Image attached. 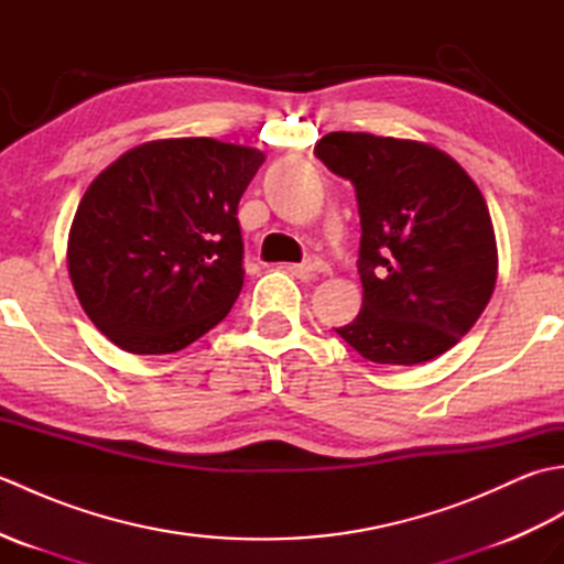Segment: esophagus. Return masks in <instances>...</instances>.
<instances>
[{
  "label": "esophagus",
  "instance_id": "esophagus-1",
  "mask_svg": "<svg viewBox=\"0 0 564 564\" xmlns=\"http://www.w3.org/2000/svg\"><path fill=\"white\" fill-rule=\"evenodd\" d=\"M297 271L301 273H307V275H319V273H327L329 267L325 261H322L319 257H307L301 267H297Z\"/></svg>",
  "mask_w": 564,
  "mask_h": 564
}]
</instances>
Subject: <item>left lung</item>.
I'll use <instances>...</instances> for the list:
<instances>
[{"label":"left lung","mask_w":564,"mask_h":564,"mask_svg":"<svg viewBox=\"0 0 564 564\" xmlns=\"http://www.w3.org/2000/svg\"><path fill=\"white\" fill-rule=\"evenodd\" d=\"M349 178L361 215L364 305L334 329L373 364L446 354L482 315L497 283V239L480 188L426 142L329 133L315 145Z\"/></svg>","instance_id":"left-lung-1"}]
</instances>
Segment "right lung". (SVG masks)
Instances as JSON below:
<instances>
[{
	"label": "right lung",
	"mask_w": 564,
	"mask_h": 564,
	"mask_svg": "<svg viewBox=\"0 0 564 564\" xmlns=\"http://www.w3.org/2000/svg\"><path fill=\"white\" fill-rule=\"evenodd\" d=\"M263 152L152 140L94 178L69 227L79 305L130 354H174L227 317L245 283L237 206Z\"/></svg>",
	"instance_id": "right-lung-1"
}]
</instances>
